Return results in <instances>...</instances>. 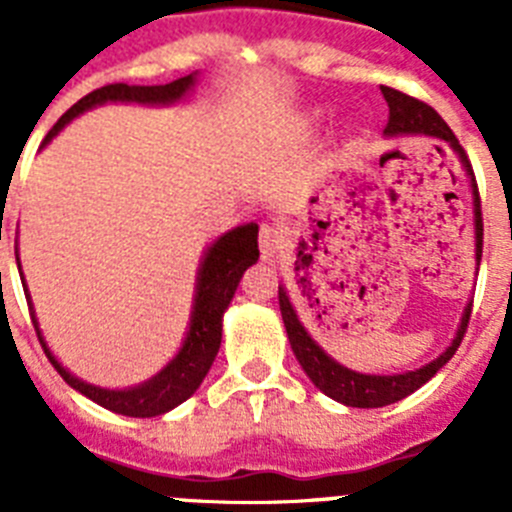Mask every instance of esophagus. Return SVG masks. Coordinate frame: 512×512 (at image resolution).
<instances>
[{"instance_id":"esophagus-1","label":"esophagus","mask_w":512,"mask_h":512,"mask_svg":"<svg viewBox=\"0 0 512 512\" xmlns=\"http://www.w3.org/2000/svg\"><path fill=\"white\" fill-rule=\"evenodd\" d=\"M284 243V235L277 225H269L264 223L259 230V248H261V256L264 259H271V256H277V251L282 248Z\"/></svg>"}]
</instances>
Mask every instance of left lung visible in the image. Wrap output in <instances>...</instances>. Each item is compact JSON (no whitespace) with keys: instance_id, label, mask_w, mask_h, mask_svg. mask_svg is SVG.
<instances>
[{"instance_id":"obj_1","label":"left lung","mask_w":512,"mask_h":512,"mask_svg":"<svg viewBox=\"0 0 512 512\" xmlns=\"http://www.w3.org/2000/svg\"><path fill=\"white\" fill-rule=\"evenodd\" d=\"M384 99H387V107H390V122L384 128V135L397 138V135H433V138L446 140L451 148L456 151L459 161L467 169L469 182H472V194H474V256H477V266L482 261V205H479V189L477 179H474L472 164H469L467 153L459 146L456 135L451 133V128L443 122V117L438 115L433 107H428L420 99L408 97V94L397 92L392 87H382ZM279 310H282L284 328H287V338L292 343V351H295L297 361L305 369L307 377L312 379V384L318 387L323 395L333 397V400L343 402L348 408H384V405H392V402L402 400V397L413 395L418 387H423L433 374L446 366V361L456 354L461 338L467 333L469 315H472V302L467 305L464 315H461L459 330H456L451 346L443 351L438 359H433L431 364L420 366L415 372L405 374H361L348 369V366L338 364L336 359H330L318 343L312 341V336L305 330V325L297 318V310L289 300L287 289L279 284Z\"/></svg>"}]
</instances>
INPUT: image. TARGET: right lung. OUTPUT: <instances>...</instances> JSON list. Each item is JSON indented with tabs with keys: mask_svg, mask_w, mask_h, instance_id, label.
<instances>
[{
	"mask_svg": "<svg viewBox=\"0 0 512 512\" xmlns=\"http://www.w3.org/2000/svg\"><path fill=\"white\" fill-rule=\"evenodd\" d=\"M197 74L182 76V79L169 81V84H156V87H130V84H107L102 89H94L92 94L81 97L79 102L71 107L66 115L51 128V133L45 135L43 146L51 138H56L76 115L92 110L97 104L104 102H138V104H174L189 94L194 87ZM17 256V251H15ZM259 261V225L248 223L238 225V228L228 230L220 235L215 243L205 251V259L200 264V274H197V289H194V305L192 318H189L187 338H184L179 354L169 361V364L151 377L148 382L138 384V387H128V390H104V387H94V384L81 382L79 377L63 369L61 361L51 354V348L45 343L43 333L38 328V318L33 315L35 330L43 343L45 356L56 366V372L61 374L63 382L71 384L76 392L89 397L92 402L102 405V408L112 410V413L128 415V418H156L176 405H182L184 400L197 392L202 379L210 372L212 361L220 348V338H223V312L228 310L230 300H233L238 282H241L243 271L251 264ZM20 269V264H17ZM20 279L22 271H20ZM25 287V284H22ZM25 297L27 287H25ZM33 305V302H30Z\"/></svg>",
	"mask_w": 512,
	"mask_h": 512,
	"instance_id": "right-lung-1",
	"label": "right lung"
}]
</instances>
